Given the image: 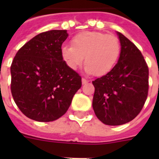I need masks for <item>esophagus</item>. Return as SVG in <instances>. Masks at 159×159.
<instances>
[{
    "instance_id": "esophagus-1",
    "label": "esophagus",
    "mask_w": 159,
    "mask_h": 159,
    "mask_svg": "<svg viewBox=\"0 0 159 159\" xmlns=\"http://www.w3.org/2000/svg\"><path fill=\"white\" fill-rule=\"evenodd\" d=\"M82 84L84 85V84H86V83H87V82H89V80H87V79H85V78H82Z\"/></svg>"
}]
</instances>
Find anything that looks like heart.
Returning <instances> with one entry per match:
<instances>
[{
	"label": "heart",
	"instance_id": "1",
	"mask_svg": "<svg viewBox=\"0 0 159 159\" xmlns=\"http://www.w3.org/2000/svg\"><path fill=\"white\" fill-rule=\"evenodd\" d=\"M71 45H62L61 55L70 69L76 70L83 62L88 74L104 76L115 67L120 53L118 38L97 31H84L75 35Z\"/></svg>",
	"mask_w": 159,
	"mask_h": 159
}]
</instances>
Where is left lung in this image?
Returning <instances> with one entry per match:
<instances>
[{"label":"left lung","instance_id":"obj_1","mask_svg":"<svg viewBox=\"0 0 159 159\" xmlns=\"http://www.w3.org/2000/svg\"><path fill=\"white\" fill-rule=\"evenodd\" d=\"M118 62L111 72L92 82V107L107 125H120L135 118L148 97V67L141 52L120 32Z\"/></svg>","mask_w":159,"mask_h":159}]
</instances>
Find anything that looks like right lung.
Listing matches in <instances>:
<instances>
[{"mask_svg":"<svg viewBox=\"0 0 159 159\" xmlns=\"http://www.w3.org/2000/svg\"><path fill=\"white\" fill-rule=\"evenodd\" d=\"M67 30L46 31L27 42L11 67V94L28 118L49 122L67 112L82 77L62 59L61 48Z\"/></svg>","mask_w":159,"mask_h":159,"instance_id":"right-lung-1","label":"right lung"}]
</instances>
